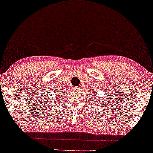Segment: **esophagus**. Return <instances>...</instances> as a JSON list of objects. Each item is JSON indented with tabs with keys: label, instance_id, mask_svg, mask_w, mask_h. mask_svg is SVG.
I'll list each match as a JSON object with an SVG mask.
<instances>
[{
	"label": "esophagus",
	"instance_id": "1",
	"mask_svg": "<svg viewBox=\"0 0 153 153\" xmlns=\"http://www.w3.org/2000/svg\"><path fill=\"white\" fill-rule=\"evenodd\" d=\"M73 89H74V91H77V88L76 87H74V88H73Z\"/></svg>",
	"mask_w": 153,
	"mask_h": 153
}]
</instances>
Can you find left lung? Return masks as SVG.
I'll return each instance as SVG.
<instances>
[{
    "label": "left lung",
    "mask_w": 153,
    "mask_h": 153,
    "mask_svg": "<svg viewBox=\"0 0 153 153\" xmlns=\"http://www.w3.org/2000/svg\"><path fill=\"white\" fill-rule=\"evenodd\" d=\"M93 97H95V95H94V94H93ZM99 101H100V100H99ZM99 103H100V102H99ZM97 105H99V104H97Z\"/></svg>",
    "instance_id": "1"
}]
</instances>
